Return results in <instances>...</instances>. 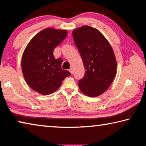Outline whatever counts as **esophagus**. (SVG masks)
<instances>
[{
  "label": "esophagus",
  "instance_id": "obj_1",
  "mask_svg": "<svg viewBox=\"0 0 146 146\" xmlns=\"http://www.w3.org/2000/svg\"><path fill=\"white\" fill-rule=\"evenodd\" d=\"M69 71H70V72L71 74H73V72H74V69H73V68H70V69H69Z\"/></svg>",
  "mask_w": 146,
  "mask_h": 146
}]
</instances>
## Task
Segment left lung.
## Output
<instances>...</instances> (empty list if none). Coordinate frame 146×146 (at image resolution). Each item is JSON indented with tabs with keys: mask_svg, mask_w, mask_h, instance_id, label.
I'll use <instances>...</instances> for the list:
<instances>
[{
	"mask_svg": "<svg viewBox=\"0 0 146 146\" xmlns=\"http://www.w3.org/2000/svg\"><path fill=\"white\" fill-rule=\"evenodd\" d=\"M72 35L85 68L79 88L87 96H98L108 89L116 75L113 48L98 30L89 26L76 28Z\"/></svg>",
	"mask_w": 146,
	"mask_h": 146,
	"instance_id": "left-lung-1",
	"label": "left lung"
}]
</instances>
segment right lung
I'll use <instances>...</instances> for the list:
<instances>
[{"mask_svg":"<svg viewBox=\"0 0 146 146\" xmlns=\"http://www.w3.org/2000/svg\"><path fill=\"white\" fill-rule=\"evenodd\" d=\"M67 30L47 28L30 40L24 50L21 67L30 87L42 95H48L60 87L64 78L71 74L61 68L63 59H55L56 46L67 35Z\"/></svg>","mask_w":146,"mask_h":146,"instance_id":"add662e5","label":"right lung"}]
</instances>
